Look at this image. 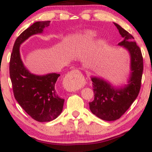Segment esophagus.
<instances>
[{
	"label": "esophagus",
	"mask_w": 152,
	"mask_h": 152,
	"mask_svg": "<svg viewBox=\"0 0 152 152\" xmlns=\"http://www.w3.org/2000/svg\"><path fill=\"white\" fill-rule=\"evenodd\" d=\"M83 76L78 69L71 71L66 76L64 88L68 91H76L79 89L83 83Z\"/></svg>",
	"instance_id": "obj_1"
}]
</instances>
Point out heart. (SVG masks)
Returning <instances> with one entry per match:
<instances>
[{"label": "heart", "mask_w": 152, "mask_h": 152, "mask_svg": "<svg viewBox=\"0 0 152 152\" xmlns=\"http://www.w3.org/2000/svg\"><path fill=\"white\" fill-rule=\"evenodd\" d=\"M96 36V32L92 30H87L79 33L76 36L77 44L78 46H83L91 41Z\"/></svg>", "instance_id": "heart-1"}]
</instances>
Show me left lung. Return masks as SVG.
Listing matches in <instances>:
<instances>
[{"label": "left lung", "instance_id": "obj_1", "mask_svg": "<svg viewBox=\"0 0 152 152\" xmlns=\"http://www.w3.org/2000/svg\"><path fill=\"white\" fill-rule=\"evenodd\" d=\"M114 23L124 38L118 45L129 52L132 72L128 84L121 88H115L102 78L91 77L94 100L89 103L90 110L97 117L105 121L118 119L133 104L140 91L144 69L142 51L134 38L117 23Z\"/></svg>", "mask_w": 152, "mask_h": 152}]
</instances>
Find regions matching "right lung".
<instances>
[{"instance_id":"obj_1","label":"right lung","mask_w":152,"mask_h":152,"mask_svg":"<svg viewBox=\"0 0 152 152\" xmlns=\"http://www.w3.org/2000/svg\"><path fill=\"white\" fill-rule=\"evenodd\" d=\"M50 22H36L26 29L15 40L10 60V77L15 99L31 118L39 122L52 121L61 113L64 99L58 96L56 85L60 74H31L20 58V46L30 36L42 33Z\"/></svg>"}]
</instances>
